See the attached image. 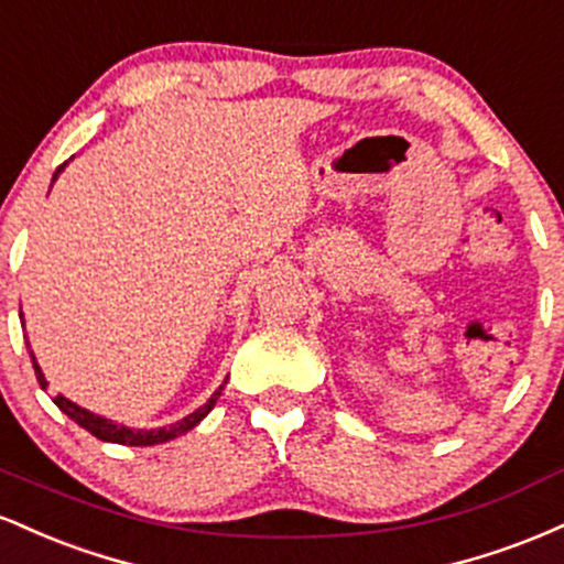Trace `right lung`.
<instances>
[{"instance_id":"add662e5","label":"right lung","mask_w":564,"mask_h":564,"mask_svg":"<svg viewBox=\"0 0 564 564\" xmlns=\"http://www.w3.org/2000/svg\"><path fill=\"white\" fill-rule=\"evenodd\" d=\"M68 161L63 166H57L55 174H53V183L57 177H61V172L66 170ZM23 321V315H21ZM31 364H34V371H36V379L39 384H42V390H47V379H44V371L42 366L36 364V355L31 352ZM225 384H228V379H225ZM225 384H219L215 392H212V398L206 400L204 405H198L196 411L187 413V416L180 419V422L174 424H166V426H156V430H134V426H127V424H116L113 419H106L100 416V413L95 411H87V408L76 405L74 400H68L66 394H55L53 403L61 408L63 413H66L68 419H74L76 424L84 426V430L89 432V435H95L97 440H102V443H119V445H159V443H170V440L185 435V432H191L193 426L200 424L206 419V413L215 408V403L219 400V394H223Z\"/></svg>"}]
</instances>
